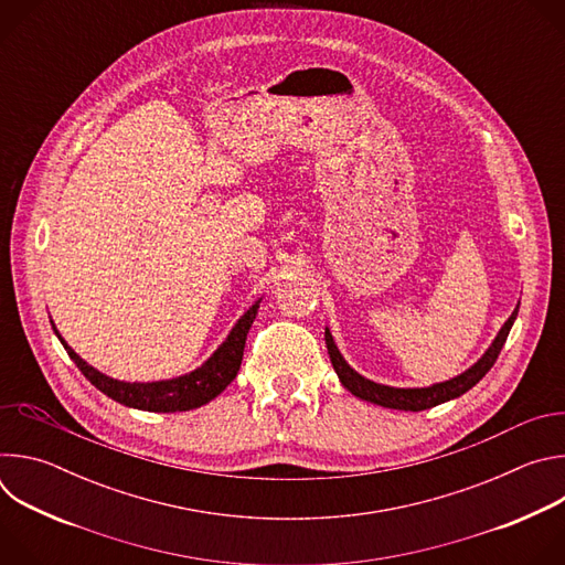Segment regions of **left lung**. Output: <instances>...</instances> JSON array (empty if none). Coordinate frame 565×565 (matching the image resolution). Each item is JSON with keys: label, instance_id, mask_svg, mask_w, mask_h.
Masks as SVG:
<instances>
[{"label": "left lung", "instance_id": "left-lung-1", "mask_svg": "<svg viewBox=\"0 0 565 565\" xmlns=\"http://www.w3.org/2000/svg\"><path fill=\"white\" fill-rule=\"evenodd\" d=\"M516 315H519V306L514 308V312L510 315V319L505 321L503 329L494 338L492 347L486 351V355H482L471 369H467L465 373H460V375H456V377H451L447 382H438V384H431V386H425V388H395V386L371 382V380H366L364 375H360L358 371H353L347 364V360L338 351L329 329L324 333V340H327V349H329V355H331V364H333L340 382L353 395H358V397H362L366 402H373V405L388 407V409L425 412V409H431L436 405H443V402H447V399H454V397L462 395L476 382H480L482 377H486V373L494 366V362H497V358H499V353H501V349H503V344H505V340L510 335V329L514 324Z\"/></svg>", "mask_w": 565, "mask_h": 565}]
</instances>
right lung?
Instances as JSON below:
<instances>
[{"label":"right lung","mask_w":565,"mask_h":565,"mask_svg":"<svg viewBox=\"0 0 565 565\" xmlns=\"http://www.w3.org/2000/svg\"><path fill=\"white\" fill-rule=\"evenodd\" d=\"M259 301L248 308L241 317L225 342L212 353V358L194 369L188 375L172 377V380H160V382H120L114 380L92 364H87L83 358H79L57 333L53 327L55 335L60 338L62 347L66 349L68 358L75 362V366L83 371V375L100 388L105 395L111 399L120 402L125 407L140 409V412H160V414H174V412H190L201 405H207L210 399H214L238 373L241 360H244V349H246V338L253 327V321L257 317Z\"/></svg>","instance_id":"obj_1"}]
</instances>
